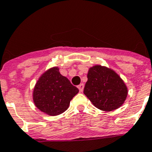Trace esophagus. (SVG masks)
<instances>
[{
  "label": "esophagus",
  "mask_w": 152,
  "mask_h": 152,
  "mask_svg": "<svg viewBox=\"0 0 152 152\" xmlns=\"http://www.w3.org/2000/svg\"><path fill=\"white\" fill-rule=\"evenodd\" d=\"M77 88L79 89V91H80V92H83V89H84V84H83V83H81L80 85L77 86Z\"/></svg>",
  "instance_id": "obj_1"
}]
</instances>
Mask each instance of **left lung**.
<instances>
[{"mask_svg":"<svg viewBox=\"0 0 152 152\" xmlns=\"http://www.w3.org/2000/svg\"><path fill=\"white\" fill-rule=\"evenodd\" d=\"M84 94L95 107L111 111L120 107L127 96V88L114 70L102 66L89 69Z\"/></svg>","mask_w":152,"mask_h":152,"instance_id":"8db88e82","label":"left lung"}]
</instances>
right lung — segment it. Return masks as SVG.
<instances>
[{"label":"right lung","mask_w":152,"mask_h":152,"mask_svg":"<svg viewBox=\"0 0 152 152\" xmlns=\"http://www.w3.org/2000/svg\"><path fill=\"white\" fill-rule=\"evenodd\" d=\"M78 89L60 74L58 67L48 69L39 77L33 93L35 106L49 115H58L68 109Z\"/></svg>","instance_id":"right-lung-1"}]
</instances>
